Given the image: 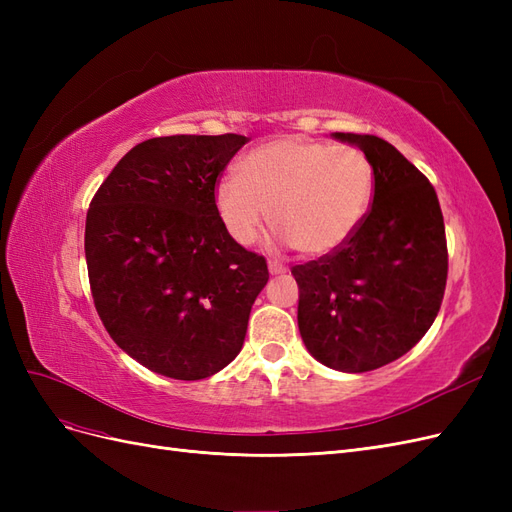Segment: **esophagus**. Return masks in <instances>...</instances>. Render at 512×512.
I'll list each match as a JSON object with an SVG mask.
<instances>
[{"label":"esophagus","instance_id":"1","mask_svg":"<svg viewBox=\"0 0 512 512\" xmlns=\"http://www.w3.org/2000/svg\"><path fill=\"white\" fill-rule=\"evenodd\" d=\"M288 269L282 265V262H277V260H269V273L271 275H282V273H286Z\"/></svg>","mask_w":512,"mask_h":512}]
</instances>
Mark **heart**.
Here are the masks:
<instances>
[{
    "mask_svg": "<svg viewBox=\"0 0 512 512\" xmlns=\"http://www.w3.org/2000/svg\"><path fill=\"white\" fill-rule=\"evenodd\" d=\"M218 179L213 205L226 235L252 245L267 220L277 239L303 256L339 250L365 220L374 168L361 149L305 136H280L239 160Z\"/></svg>",
    "mask_w": 512,
    "mask_h": 512,
    "instance_id": "heart-1",
    "label": "heart"
}]
</instances>
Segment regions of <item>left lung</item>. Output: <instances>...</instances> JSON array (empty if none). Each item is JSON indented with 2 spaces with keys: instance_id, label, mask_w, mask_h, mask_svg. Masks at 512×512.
Masks as SVG:
<instances>
[{
  "instance_id": "left-lung-1",
  "label": "left lung",
  "mask_w": 512,
  "mask_h": 512,
  "mask_svg": "<svg viewBox=\"0 0 512 512\" xmlns=\"http://www.w3.org/2000/svg\"><path fill=\"white\" fill-rule=\"evenodd\" d=\"M374 168V203L354 235L307 265L299 284V331L316 361L363 374L412 350L436 320L448 271L436 190L384 138L333 132Z\"/></svg>"
}]
</instances>
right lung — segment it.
<instances>
[{
    "instance_id": "1",
    "label": "right lung",
    "mask_w": 512,
    "mask_h": 512,
    "mask_svg": "<svg viewBox=\"0 0 512 512\" xmlns=\"http://www.w3.org/2000/svg\"><path fill=\"white\" fill-rule=\"evenodd\" d=\"M245 136L149 138L123 156L91 200L85 258L98 316L143 367L203 380L243 348L267 260L232 241L213 205Z\"/></svg>"
}]
</instances>
